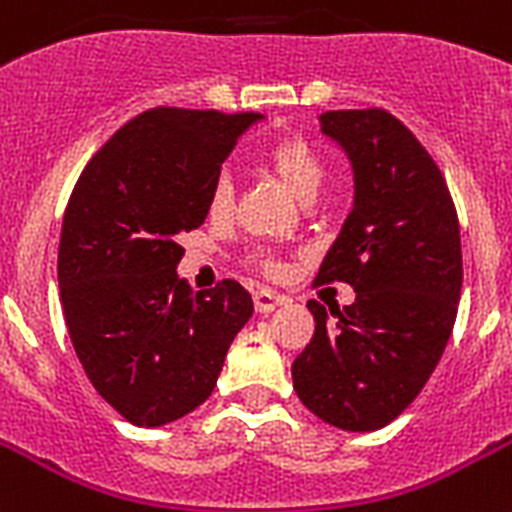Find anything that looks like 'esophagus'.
I'll use <instances>...</instances> for the list:
<instances>
[{"label": "esophagus", "instance_id": "obj_1", "mask_svg": "<svg viewBox=\"0 0 512 512\" xmlns=\"http://www.w3.org/2000/svg\"><path fill=\"white\" fill-rule=\"evenodd\" d=\"M252 299H255V310L257 313H273L278 305H284L286 297H281V294L270 292V289H257L255 294H252Z\"/></svg>", "mask_w": 512, "mask_h": 512}]
</instances>
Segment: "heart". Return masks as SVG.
Listing matches in <instances>:
<instances>
[{
	"label": "heart",
	"mask_w": 512,
	"mask_h": 512,
	"mask_svg": "<svg viewBox=\"0 0 512 512\" xmlns=\"http://www.w3.org/2000/svg\"><path fill=\"white\" fill-rule=\"evenodd\" d=\"M263 160L284 181L286 189L292 191L297 199H302V202H310L318 194L323 176H326L321 155L305 139H299V136H284V139L268 144L263 152ZM231 205H234L231 178L218 176L213 186H210V194H207V210H210V215L220 218V215H226L231 210ZM260 265L270 276L281 273V265L276 260H260Z\"/></svg>",
	"instance_id": "obj_1"
}]
</instances>
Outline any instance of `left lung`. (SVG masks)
Masks as SVG:
<instances>
[{"label":"left lung","instance_id":"obj_1","mask_svg":"<svg viewBox=\"0 0 512 512\" xmlns=\"http://www.w3.org/2000/svg\"><path fill=\"white\" fill-rule=\"evenodd\" d=\"M321 131L347 152L355 205L315 284L355 302L307 307L315 334L294 360V392L321 421L376 431L421 394L442 357L463 286L458 213L442 170L386 110H331Z\"/></svg>","mask_w":512,"mask_h":512}]
</instances>
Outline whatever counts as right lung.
<instances>
[{
    "instance_id": "obj_1",
    "label": "right lung",
    "mask_w": 512,
    "mask_h": 512,
    "mask_svg": "<svg viewBox=\"0 0 512 512\" xmlns=\"http://www.w3.org/2000/svg\"><path fill=\"white\" fill-rule=\"evenodd\" d=\"M257 112L155 107L86 162L62 218L57 281L70 342L102 400L134 426H165L213 394L252 297L226 278L191 292L178 236Z\"/></svg>"
}]
</instances>
